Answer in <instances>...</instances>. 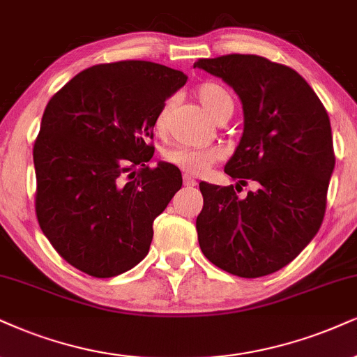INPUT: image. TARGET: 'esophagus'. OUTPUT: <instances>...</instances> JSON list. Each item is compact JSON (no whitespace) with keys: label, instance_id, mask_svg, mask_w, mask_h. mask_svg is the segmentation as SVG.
<instances>
[{"label":"esophagus","instance_id":"1","mask_svg":"<svg viewBox=\"0 0 357 357\" xmlns=\"http://www.w3.org/2000/svg\"><path fill=\"white\" fill-rule=\"evenodd\" d=\"M183 185L185 187H195L197 185V180L192 177V175L183 174Z\"/></svg>","mask_w":357,"mask_h":357}]
</instances>
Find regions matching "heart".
Wrapping results in <instances>:
<instances>
[{
	"instance_id": "heart-1",
	"label": "heart",
	"mask_w": 357,
	"mask_h": 357,
	"mask_svg": "<svg viewBox=\"0 0 357 357\" xmlns=\"http://www.w3.org/2000/svg\"><path fill=\"white\" fill-rule=\"evenodd\" d=\"M195 94L202 105L206 109V112L212 116L215 121L223 116L230 117L233 111V99L225 87L217 84V82L206 81L197 86ZM172 98L165 99V102L160 105V109L157 111L155 116V130L164 132L165 129V121L169 116L170 107H172ZM225 152L222 147L212 145V147H185V145H177V147H172L169 151H165L164 157L169 164L178 167L183 172L188 174H204L212 167L215 162L222 160Z\"/></svg>"
}]
</instances>
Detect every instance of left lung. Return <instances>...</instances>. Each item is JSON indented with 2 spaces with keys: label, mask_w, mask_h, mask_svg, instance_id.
I'll return each instance as SVG.
<instances>
[{
  "label": "left lung",
  "mask_w": 357,
  "mask_h": 357,
  "mask_svg": "<svg viewBox=\"0 0 357 357\" xmlns=\"http://www.w3.org/2000/svg\"><path fill=\"white\" fill-rule=\"evenodd\" d=\"M193 68L231 86L245 117L225 165L238 183H200V248L231 275H271L293 261L323 223L336 160L328 112L300 74L266 57L227 54L199 59ZM248 181L255 190L240 199L236 192Z\"/></svg>",
  "instance_id": "obj_1"
}]
</instances>
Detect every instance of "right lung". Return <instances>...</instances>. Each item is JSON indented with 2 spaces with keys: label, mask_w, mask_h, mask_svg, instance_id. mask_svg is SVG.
Here are the masks:
<instances>
[{
  "label": "right lung",
  "mask_w": 357,
  "mask_h": 357,
  "mask_svg": "<svg viewBox=\"0 0 357 357\" xmlns=\"http://www.w3.org/2000/svg\"><path fill=\"white\" fill-rule=\"evenodd\" d=\"M187 82L151 61L84 69L52 96L34 142L36 217L69 265L112 278L142 261L152 223L182 187L178 167L153 155L160 105Z\"/></svg>",
  "instance_id": "right-lung-1"
}]
</instances>
